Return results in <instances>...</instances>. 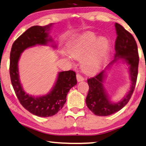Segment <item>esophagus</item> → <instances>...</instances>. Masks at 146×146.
I'll list each match as a JSON object with an SVG mask.
<instances>
[{"label": "esophagus", "instance_id": "1", "mask_svg": "<svg viewBox=\"0 0 146 146\" xmlns=\"http://www.w3.org/2000/svg\"><path fill=\"white\" fill-rule=\"evenodd\" d=\"M76 76H77V82H82V81L84 80V77H83L82 75L79 74V73H77Z\"/></svg>", "mask_w": 146, "mask_h": 146}]
</instances>
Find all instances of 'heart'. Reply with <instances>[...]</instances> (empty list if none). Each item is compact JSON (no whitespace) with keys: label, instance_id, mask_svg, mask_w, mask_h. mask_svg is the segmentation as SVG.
I'll list each match as a JSON object with an SVG mask.
<instances>
[{"label":"heart","instance_id":"1","mask_svg":"<svg viewBox=\"0 0 146 146\" xmlns=\"http://www.w3.org/2000/svg\"><path fill=\"white\" fill-rule=\"evenodd\" d=\"M109 50V42L105 38H98L92 32H86L70 42L69 52L73 58L83 59L84 71L90 75L98 73L102 68Z\"/></svg>","mask_w":146,"mask_h":146}]
</instances>
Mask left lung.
<instances>
[{
    "label": "left lung",
    "instance_id": "left-lung-1",
    "mask_svg": "<svg viewBox=\"0 0 146 146\" xmlns=\"http://www.w3.org/2000/svg\"><path fill=\"white\" fill-rule=\"evenodd\" d=\"M115 28L117 34L114 46L115 58L110 64L116 62L119 58L124 59L129 65L131 86L129 92L122 100L113 103L109 100L102 84L106 69L94 77L88 79L89 91L87 95L86 102L88 108L97 116H108L122 109L129 101L137 82L139 59L137 43L132 34L122 25L116 23Z\"/></svg>",
    "mask_w": 146,
    "mask_h": 146
}]
</instances>
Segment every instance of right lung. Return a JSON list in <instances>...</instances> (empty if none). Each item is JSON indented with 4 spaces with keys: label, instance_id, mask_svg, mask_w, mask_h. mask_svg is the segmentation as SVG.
Here are the masks:
<instances>
[{
    "label": "right lung",
    "instance_id": "right-lung-1",
    "mask_svg": "<svg viewBox=\"0 0 146 146\" xmlns=\"http://www.w3.org/2000/svg\"><path fill=\"white\" fill-rule=\"evenodd\" d=\"M52 23L44 26L35 25L27 29L13 42L10 54L11 81L20 104L29 112L42 117H52L61 110L70 89L77 84L76 73L69 71L60 72L52 90L47 95L40 97L29 96L23 91L19 79L18 61L21 53L27 48L36 44H46L52 39L48 38Z\"/></svg>",
    "mask_w": 146,
    "mask_h": 146
}]
</instances>
